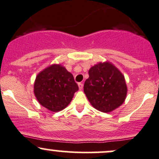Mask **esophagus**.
<instances>
[{"mask_svg": "<svg viewBox=\"0 0 159 159\" xmlns=\"http://www.w3.org/2000/svg\"><path fill=\"white\" fill-rule=\"evenodd\" d=\"M83 87H84V85H83L82 83H79V84H78V88H79V90H82Z\"/></svg>", "mask_w": 159, "mask_h": 159, "instance_id": "obj_1", "label": "esophagus"}]
</instances>
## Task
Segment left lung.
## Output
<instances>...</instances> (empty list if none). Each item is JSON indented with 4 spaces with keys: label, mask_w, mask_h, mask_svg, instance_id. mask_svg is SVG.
I'll return each mask as SVG.
<instances>
[{
    "label": "left lung",
    "mask_w": 159,
    "mask_h": 159,
    "mask_svg": "<svg viewBox=\"0 0 159 159\" xmlns=\"http://www.w3.org/2000/svg\"><path fill=\"white\" fill-rule=\"evenodd\" d=\"M84 92L93 107L111 112L125 102L128 93L124 75L110 62H99L88 71Z\"/></svg>",
    "instance_id": "left-lung-1"
}]
</instances>
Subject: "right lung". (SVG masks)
I'll use <instances>...</instances> for the list:
<instances>
[{"label":"right lung","mask_w":159,"mask_h":159,"mask_svg":"<svg viewBox=\"0 0 159 159\" xmlns=\"http://www.w3.org/2000/svg\"><path fill=\"white\" fill-rule=\"evenodd\" d=\"M78 90L72 74L60 64L45 68L38 73L34 83V93L38 102L53 112L65 109Z\"/></svg>","instance_id":"add662e5"}]
</instances>
